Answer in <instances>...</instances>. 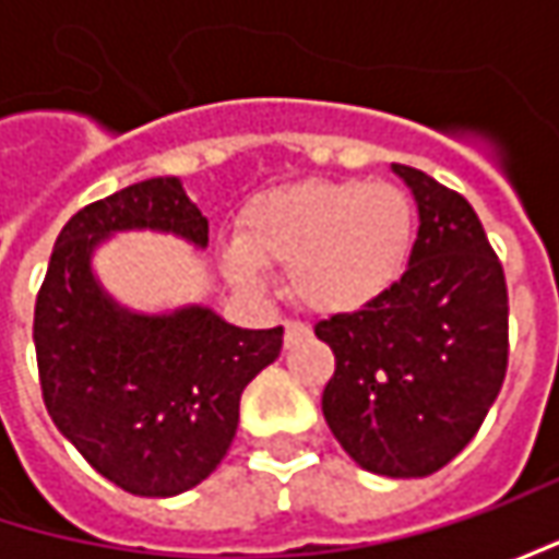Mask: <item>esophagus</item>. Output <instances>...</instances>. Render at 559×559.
Returning a JSON list of instances; mask_svg holds the SVG:
<instances>
[{
	"label": "esophagus",
	"mask_w": 559,
	"mask_h": 559,
	"mask_svg": "<svg viewBox=\"0 0 559 559\" xmlns=\"http://www.w3.org/2000/svg\"><path fill=\"white\" fill-rule=\"evenodd\" d=\"M283 330H286V348H292L295 342H301V338H308V335H311V330H308L305 323H295V320H289Z\"/></svg>",
	"instance_id": "esophagus-1"
}]
</instances>
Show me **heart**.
<instances>
[{
	"instance_id": "heart-1",
	"label": "heart",
	"mask_w": 559,
	"mask_h": 559,
	"mask_svg": "<svg viewBox=\"0 0 559 559\" xmlns=\"http://www.w3.org/2000/svg\"><path fill=\"white\" fill-rule=\"evenodd\" d=\"M414 248L404 189L367 180H301L258 195L224 251L226 280L267 289L264 267L289 270L292 298L317 313H355L401 280Z\"/></svg>"
}]
</instances>
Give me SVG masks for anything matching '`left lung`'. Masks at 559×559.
<instances>
[{
	"label": "left lung",
	"instance_id": "obj_1",
	"mask_svg": "<svg viewBox=\"0 0 559 559\" xmlns=\"http://www.w3.org/2000/svg\"><path fill=\"white\" fill-rule=\"evenodd\" d=\"M417 202L407 270L355 313L313 333L335 355L323 417L376 476L417 479L479 432L507 373V283L473 204L417 167L392 164Z\"/></svg>",
	"mask_w": 559,
	"mask_h": 559
}]
</instances>
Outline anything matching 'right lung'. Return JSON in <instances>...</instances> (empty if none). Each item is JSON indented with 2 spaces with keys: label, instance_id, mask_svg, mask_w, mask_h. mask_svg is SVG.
<instances>
[{
  "label": "right lung",
  "instance_id": "add662e5",
  "mask_svg": "<svg viewBox=\"0 0 559 559\" xmlns=\"http://www.w3.org/2000/svg\"><path fill=\"white\" fill-rule=\"evenodd\" d=\"M120 233L207 248V221L180 177H152L76 211L33 311L39 385L58 432L96 473L140 498H174L221 466L239 397L280 357L283 326L242 330L207 305H120L96 273V251Z\"/></svg>",
  "mask_w": 559,
  "mask_h": 559
}]
</instances>
